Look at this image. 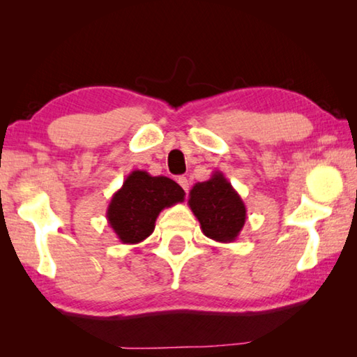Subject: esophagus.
I'll return each mask as SVG.
<instances>
[{"mask_svg":"<svg viewBox=\"0 0 357 357\" xmlns=\"http://www.w3.org/2000/svg\"><path fill=\"white\" fill-rule=\"evenodd\" d=\"M178 183H179V185H181V187H183V190L189 192V187H190V184H189V179L184 178V176H181V178H178Z\"/></svg>","mask_w":357,"mask_h":357,"instance_id":"esophagus-1","label":"esophagus"}]
</instances>
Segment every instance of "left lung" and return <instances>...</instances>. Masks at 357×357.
<instances>
[{
    "label": "left lung",
    "instance_id": "obj_1",
    "mask_svg": "<svg viewBox=\"0 0 357 357\" xmlns=\"http://www.w3.org/2000/svg\"><path fill=\"white\" fill-rule=\"evenodd\" d=\"M189 208L200 222L204 236L217 243L236 241L247 219L243 198L222 172H214L208 181L192 187Z\"/></svg>",
    "mask_w": 357,
    "mask_h": 357
}]
</instances>
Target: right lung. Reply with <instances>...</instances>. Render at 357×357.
I'll return each instance as SVG.
<instances>
[{
	"mask_svg": "<svg viewBox=\"0 0 357 357\" xmlns=\"http://www.w3.org/2000/svg\"><path fill=\"white\" fill-rule=\"evenodd\" d=\"M184 195L173 179L134 170L113 193L107 208L108 225L123 244H138L153 234L162 211L183 203Z\"/></svg>",
	"mask_w": 357,
	"mask_h": 357,
	"instance_id": "add662e5",
	"label": "right lung"
}]
</instances>
